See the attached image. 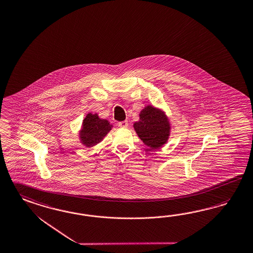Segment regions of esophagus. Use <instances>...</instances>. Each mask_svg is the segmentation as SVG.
Here are the masks:
<instances>
[{
    "label": "esophagus",
    "instance_id": "obj_1",
    "mask_svg": "<svg viewBox=\"0 0 253 253\" xmlns=\"http://www.w3.org/2000/svg\"><path fill=\"white\" fill-rule=\"evenodd\" d=\"M118 126H120V127H122V128H126V127H127V126H128V122L126 121V120H125V121H121V122H118Z\"/></svg>",
    "mask_w": 253,
    "mask_h": 253
}]
</instances>
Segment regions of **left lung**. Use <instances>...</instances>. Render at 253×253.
I'll list each match as a JSON object with an SVG mask.
<instances>
[{"label": "left lung", "instance_id": "8db88e82", "mask_svg": "<svg viewBox=\"0 0 253 253\" xmlns=\"http://www.w3.org/2000/svg\"><path fill=\"white\" fill-rule=\"evenodd\" d=\"M133 126L143 143L151 149H159L168 141L170 132L168 117L152 105H147L139 113V121Z\"/></svg>", "mask_w": 253, "mask_h": 253}]
</instances>
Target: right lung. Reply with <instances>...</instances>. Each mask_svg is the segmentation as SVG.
<instances>
[{
    "label": "right lung",
    "instance_id": "obj_1",
    "mask_svg": "<svg viewBox=\"0 0 253 253\" xmlns=\"http://www.w3.org/2000/svg\"><path fill=\"white\" fill-rule=\"evenodd\" d=\"M113 126L106 119H102L97 114L89 113L83 121L80 131V140L85 147L91 148L103 140L104 136L112 129Z\"/></svg>",
    "mask_w": 253,
    "mask_h": 253
}]
</instances>
